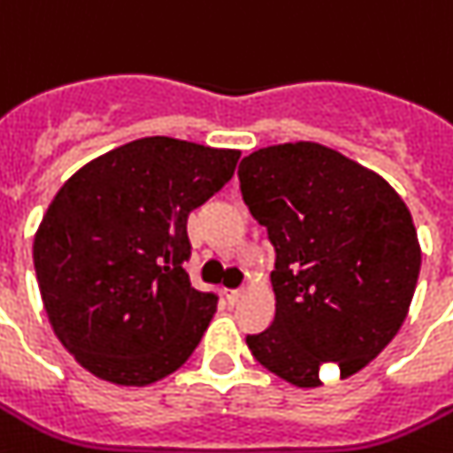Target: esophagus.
<instances>
[{
  "mask_svg": "<svg viewBox=\"0 0 453 453\" xmlns=\"http://www.w3.org/2000/svg\"><path fill=\"white\" fill-rule=\"evenodd\" d=\"M241 298H242V291H238V289L226 291V303H229V305H235V303L241 301Z\"/></svg>",
  "mask_w": 453,
  "mask_h": 453,
  "instance_id": "esophagus-1",
  "label": "esophagus"
}]
</instances>
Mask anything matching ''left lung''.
<instances>
[{
  "instance_id": "obj_1",
  "label": "left lung",
  "mask_w": 453,
  "mask_h": 453,
  "mask_svg": "<svg viewBox=\"0 0 453 453\" xmlns=\"http://www.w3.org/2000/svg\"><path fill=\"white\" fill-rule=\"evenodd\" d=\"M242 199L275 248V319L248 335L252 357L294 387L324 365L354 375L401 331L421 245L382 175L312 141L259 148L238 168Z\"/></svg>"
}]
</instances>
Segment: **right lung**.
<instances>
[{"mask_svg":"<svg viewBox=\"0 0 453 453\" xmlns=\"http://www.w3.org/2000/svg\"><path fill=\"white\" fill-rule=\"evenodd\" d=\"M241 150L148 136L78 168L34 234V268L59 342L92 375L145 387L192 357L218 296L189 285L187 218Z\"/></svg>","mask_w":453,"mask_h":453,"instance_id":"1","label":"right lung"}]
</instances>
